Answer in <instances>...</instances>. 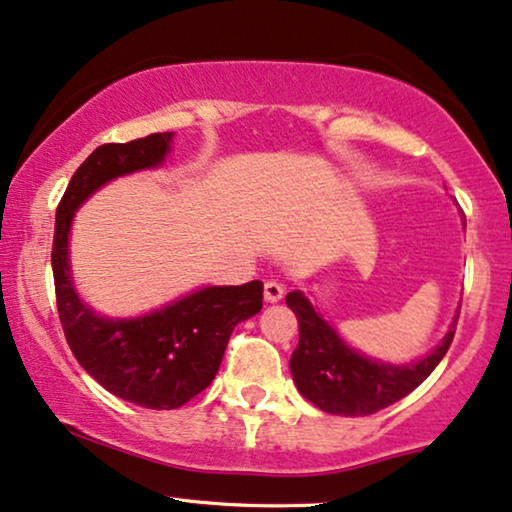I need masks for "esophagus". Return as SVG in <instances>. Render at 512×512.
<instances>
[{
  "label": "esophagus",
  "instance_id": "esophagus-1",
  "mask_svg": "<svg viewBox=\"0 0 512 512\" xmlns=\"http://www.w3.org/2000/svg\"><path fill=\"white\" fill-rule=\"evenodd\" d=\"M263 296H265V303H279L284 296V286L275 282V279H270V282H265L263 286Z\"/></svg>",
  "mask_w": 512,
  "mask_h": 512
}]
</instances>
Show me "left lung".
<instances>
[{
    "mask_svg": "<svg viewBox=\"0 0 512 512\" xmlns=\"http://www.w3.org/2000/svg\"><path fill=\"white\" fill-rule=\"evenodd\" d=\"M298 319V347L291 354V375L300 394L331 415L363 417L401 401L417 389L433 368L443 361L457 331L459 312L450 331L426 356L410 363H384L363 356L340 338L338 331L321 317L305 293L286 296Z\"/></svg>",
    "mask_w": 512,
    "mask_h": 512,
    "instance_id": "8db88e82",
    "label": "left lung"
}]
</instances>
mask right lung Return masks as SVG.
Returning a JSON list of instances; mask_svg holds the SVG:
<instances>
[{
  "mask_svg": "<svg viewBox=\"0 0 512 512\" xmlns=\"http://www.w3.org/2000/svg\"><path fill=\"white\" fill-rule=\"evenodd\" d=\"M174 132L102 144L74 172L53 235V279L67 345L90 377L111 394L151 410H174L207 389L240 321L263 307V282L205 286L142 317L109 319L90 310L74 289L69 230L74 212L97 188L125 174L163 165Z\"/></svg>",
  "mask_w": 512,
  "mask_h": 512,
  "instance_id": "right-lung-1",
  "label": "right lung"
}]
</instances>
